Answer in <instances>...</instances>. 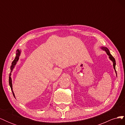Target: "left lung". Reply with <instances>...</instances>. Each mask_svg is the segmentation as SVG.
<instances>
[{
  "mask_svg": "<svg viewBox=\"0 0 125 125\" xmlns=\"http://www.w3.org/2000/svg\"><path fill=\"white\" fill-rule=\"evenodd\" d=\"M101 48L103 50V51H105L106 52L107 54L109 56V59H110L113 62V67H114V69H115V71L116 72V68H115V66H116V61H115V58L113 57V56L110 54V52H109V51L108 50V49L106 47H102ZM117 74V73H116ZM117 75V74H116Z\"/></svg>",
  "mask_w": 125,
  "mask_h": 125,
  "instance_id": "1",
  "label": "left lung"
}]
</instances>
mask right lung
I'll return each instance as SVG.
<instances>
[{
    "label": "right lung",
    "instance_id": "add662e5",
    "mask_svg": "<svg viewBox=\"0 0 125 125\" xmlns=\"http://www.w3.org/2000/svg\"><path fill=\"white\" fill-rule=\"evenodd\" d=\"M20 54H21V51L19 50H17V53H16V57H15L14 59L13 60V61L12 62V63H11V66L10 67V70H11V71H10V73L9 74V85L10 86L11 90H12L13 95L14 97H15L13 91V90H12V80H11V72L12 71L15 65H16V63H17V62L18 61V60H19V56L20 55Z\"/></svg>",
    "mask_w": 125,
    "mask_h": 125
}]
</instances>
